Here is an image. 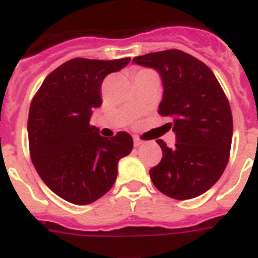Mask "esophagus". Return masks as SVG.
I'll return each mask as SVG.
<instances>
[{
	"label": "esophagus",
	"instance_id": "34e87169",
	"mask_svg": "<svg viewBox=\"0 0 258 258\" xmlns=\"http://www.w3.org/2000/svg\"><path fill=\"white\" fill-rule=\"evenodd\" d=\"M141 145H143L142 139H141V138H138V137H134V146L139 147Z\"/></svg>",
	"mask_w": 258,
	"mask_h": 258
}]
</instances>
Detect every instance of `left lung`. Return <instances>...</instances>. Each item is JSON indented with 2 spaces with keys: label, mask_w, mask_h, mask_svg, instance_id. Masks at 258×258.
<instances>
[{
  "label": "left lung",
  "mask_w": 258,
  "mask_h": 258,
  "mask_svg": "<svg viewBox=\"0 0 258 258\" xmlns=\"http://www.w3.org/2000/svg\"><path fill=\"white\" fill-rule=\"evenodd\" d=\"M133 63L154 69L162 81L158 113L176 134L173 149L164 141L162 160L150 169L155 188L177 200L198 198L219 178L229 162L233 116L211 69L180 50L141 55Z\"/></svg>",
  "instance_id": "obj_1"
}]
</instances>
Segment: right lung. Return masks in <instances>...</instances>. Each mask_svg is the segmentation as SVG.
<instances>
[{
	"instance_id": "obj_1",
	"label": "right lung",
	"mask_w": 258,
	"mask_h": 258,
	"mask_svg": "<svg viewBox=\"0 0 258 258\" xmlns=\"http://www.w3.org/2000/svg\"><path fill=\"white\" fill-rule=\"evenodd\" d=\"M131 58L70 59L50 73L35 94L28 115L31 160L43 182L73 204H90L107 194L120 158L133 150L124 131L105 138L90 125L103 103L101 84Z\"/></svg>"
}]
</instances>
